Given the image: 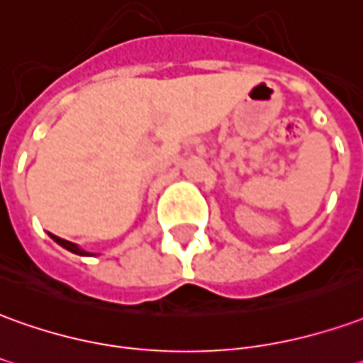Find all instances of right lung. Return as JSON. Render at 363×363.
Returning <instances> with one entry per match:
<instances>
[{
  "instance_id": "1",
  "label": "right lung",
  "mask_w": 363,
  "mask_h": 363,
  "mask_svg": "<svg viewBox=\"0 0 363 363\" xmlns=\"http://www.w3.org/2000/svg\"><path fill=\"white\" fill-rule=\"evenodd\" d=\"M50 238H52V240H55V242H57V243H60L62 247H67L68 252L78 253V255H88V253L82 252V250H80L78 245H74V243H72V242H67V240H62V238H58V235H52V234H50Z\"/></svg>"
}]
</instances>
